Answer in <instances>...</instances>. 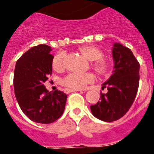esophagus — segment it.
Here are the masks:
<instances>
[{
	"label": "esophagus",
	"instance_id": "1",
	"mask_svg": "<svg viewBox=\"0 0 154 154\" xmlns=\"http://www.w3.org/2000/svg\"><path fill=\"white\" fill-rule=\"evenodd\" d=\"M76 91H80L79 90H71V89H65L64 90V93H69L70 92H76Z\"/></svg>",
	"mask_w": 154,
	"mask_h": 154
}]
</instances>
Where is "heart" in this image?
Returning a JSON list of instances; mask_svg holds the SVG:
<instances>
[{
    "label": "heart",
    "instance_id": "heart-1",
    "mask_svg": "<svg viewBox=\"0 0 154 154\" xmlns=\"http://www.w3.org/2000/svg\"><path fill=\"white\" fill-rule=\"evenodd\" d=\"M82 54L90 61H93V67L99 74H103L107 72L109 64L103 57V52L95 45H85L80 48ZM65 54L63 51L58 52L53 58L52 67L55 70L60 71L64 68ZM94 75L91 73H70L61 79V84L71 90H80L86 85L93 83Z\"/></svg>",
    "mask_w": 154,
    "mask_h": 154
}]
</instances>
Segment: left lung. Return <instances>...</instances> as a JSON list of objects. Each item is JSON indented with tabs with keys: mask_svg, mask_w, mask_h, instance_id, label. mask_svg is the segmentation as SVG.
I'll return each instance as SVG.
<instances>
[{
	"mask_svg": "<svg viewBox=\"0 0 154 154\" xmlns=\"http://www.w3.org/2000/svg\"><path fill=\"white\" fill-rule=\"evenodd\" d=\"M112 56L113 74L102 87L107 88V93H100L98 103L90 106L92 114L107 122L119 120L128 111L137 95L140 80V64L131 50L115 43Z\"/></svg>",
	"mask_w": 154,
	"mask_h": 154,
	"instance_id": "8db88e82",
	"label": "left lung"
}]
</instances>
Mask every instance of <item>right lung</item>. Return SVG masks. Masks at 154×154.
<instances>
[{"label":"right lung","instance_id":"obj_1","mask_svg":"<svg viewBox=\"0 0 154 154\" xmlns=\"http://www.w3.org/2000/svg\"><path fill=\"white\" fill-rule=\"evenodd\" d=\"M51 51L47 45L32 47L17 60L14 70L17 103L30 120L41 124L52 123L62 116L67 97L64 92H49L44 86L52 74Z\"/></svg>","mask_w":154,"mask_h":154}]
</instances>
